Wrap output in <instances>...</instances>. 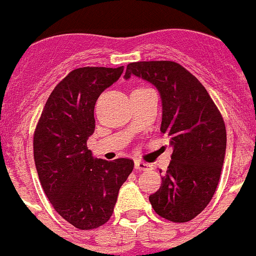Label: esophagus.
Instances as JSON below:
<instances>
[{
	"instance_id": "obj_1",
	"label": "esophagus",
	"mask_w": 256,
	"mask_h": 256,
	"mask_svg": "<svg viewBox=\"0 0 256 256\" xmlns=\"http://www.w3.org/2000/svg\"><path fill=\"white\" fill-rule=\"evenodd\" d=\"M134 167L138 170V171H148V170H150V167L152 166L148 164V163L142 162V160H136Z\"/></svg>"
}]
</instances>
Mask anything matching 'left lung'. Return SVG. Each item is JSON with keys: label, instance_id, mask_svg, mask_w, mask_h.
<instances>
[{"label": "left lung", "instance_id": "left-lung-1", "mask_svg": "<svg viewBox=\"0 0 256 256\" xmlns=\"http://www.w3.org/2000/svg\"><path fill=\"white\" fill-rule=\"evenodd\" d=\"M130 75L158 89L160 132L174 146L171 164L150 202L160 218L187 222L208 205L218 184L226 150L225 122L205 86L177 62H130L124 78Z\"/></svg>", "mask_w": 256, "mask_h": 256}]
</instances>
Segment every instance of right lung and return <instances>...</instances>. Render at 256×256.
Here are the masks:
<instances>
[{
	"label": "right lung",
	"mask_w": 256,
	"mask_h": 256,
	"mask_svg": "<svg viewBox=\"0 0 256 256\" xmlns=\"http://www.w3.org/2000/svg\"><path fill=\"white\" fill-rule=\"evenodd\" d=\"M123 70L85 66L70 72L48 96L34 133V158L45 194L80 230L110 218L119 188L134 167L128 158L96 160L86 147L96 128V100Z\"/></svg>",
	"instance_id": "add662e5"
}]
</instances>
